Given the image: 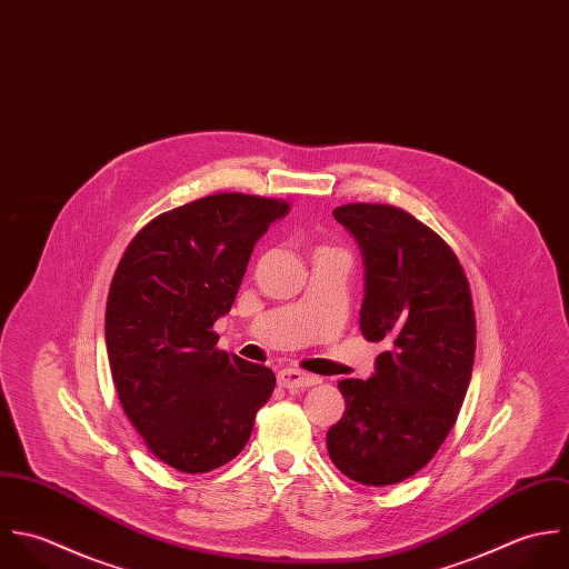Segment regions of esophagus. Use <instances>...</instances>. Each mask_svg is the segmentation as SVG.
<instances>
[{
    "instance_id": "1",
    "label": "esophagus",
    "mask_w": 569,
    "mask_h": 569,
    "mask_svg": "<svg viewBox=\"0 0 569 569\" xmlns=\"http://www.w3.org/2000/svg\"><path fill=\"white\" fill-rule=\"evenodd\" d=\"M277 380L281 387L286 389H303V387H315L321 382L319 376H312V373H306L301 369H292V367H286L277 373Z\"/></svg>"
}]
</instances>
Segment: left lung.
Here are the masks:
<instances>
[{
    "instance_id": "left-lung-1",
    "label": "left lung",
    "mask_w": 569,
    "mask_h": 569,
    "mask_svg": "<svg viewBox=\"0 0 569 569\" xmlns=\"http://www.w3.org/2000/svg\"><path fill=\"white\" fill-rule=\"evenodd\" d=\"M337 222L360 246V332L385 347L367 380L339 382L341 420L328 431L335 466L365 486L416 475L461 409L475 360L470 286L451 246L389 204H345Z\"/></svg>"
}]
</instances>
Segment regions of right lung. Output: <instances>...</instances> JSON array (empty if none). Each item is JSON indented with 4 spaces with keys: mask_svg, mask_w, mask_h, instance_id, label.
<instances>
[{
    "mask_svg": "<svg viewBox=\"0 0 569 569\" xmlns=\"http://www.w3.org/2000/svg\"><path fill=\"white\" fill-rule=\"evenodd\" d=\"M290 204L218 193L153 218L122 252L106 341L116 393L147 449L180 472H209L246 447L274 389L263 365L220 351L257 239Z\"/></svg>",
    "mask_w": 569,
    "mask_h": 569,
    "instance_id": "add662e5",
    "label": "right lung"
}]
</instances>
